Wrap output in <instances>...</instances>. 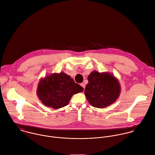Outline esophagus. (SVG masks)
Instances as JSON below:
<instances>
[{"mask_svg":"<svg viewBox=\"0 0 155 155\" xmlns=\"http://www.w3.org/2000/svg\"><path fill=\"white\" fill-rule=\"evenodd\" d=\"M80 85L84 89L85 88V84H84V83H81L80 84Z\"/></svg>","mask_w":155,"mask_h":155,"instance_id":"34e87169","label":"esophagus"}]
</instances>
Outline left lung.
I'll return each mask as SVG.
<instances>
[{
	"mask_svg": "<svg viewBox=\"0 0 155 155\" xmlns=\"http://www.w3.org/2000/svg\"><path fill=\"white\" fill-rule=\"evenodd\" d=\"M84 94L94 107L104 108L114 104L119 98L121 87L118 79L109 72L93 71L88 76Z\"/></svg>",
	"mask_w": 155,
	"mask_h": 155,
	"instance_id": "1",
	"label": "left lung"
}]
</instances>
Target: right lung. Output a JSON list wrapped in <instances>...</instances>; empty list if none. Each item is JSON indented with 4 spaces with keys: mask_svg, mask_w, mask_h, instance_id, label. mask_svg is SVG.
<instances>
[{
    "mask_svg": "<svg viewBox=\"0 0 155 155\" xmlns=\"http://www.w3.org/2000/svg\"><path fill=\"white\" fill-rule=\"evenodd\" d=\"M83 90L69 75L61 72L53 73L41 79L36 94L46 107L59 109L67 105L74 94L82 92Z\"/></svg>",
    "mask_w": 155,
    "mask_h": 155,
    "instance_id": "right-lung-1",
    "label": "right lung"
}]
</instances>
